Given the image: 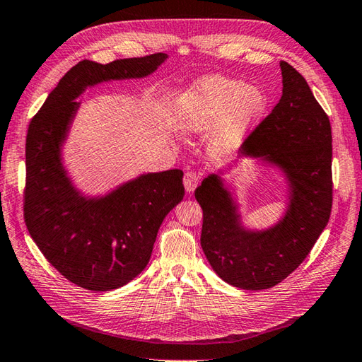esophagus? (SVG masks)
Here are the masks:
<instances>
[{
    "instance_id": "1",
    "label": "esophagus",
    "mask_w": 362,
    "mask_h": 362,
    "mask_svg": "<svg viewBox=\"0 0 362 362\" xmlns=\"http://www.w3.org/2000/svg\"><path fill=\"white\" fill-rule=\"evenodd\" d=\"M201 181V177L197 173V172H185L184 175V189L185 192H193L194 189H197V185L199 184Z\"/></svg>"
}]
</instances>
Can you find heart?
Masks as SVG:
<instances>
[{
    "mask_svg": "<svg viewBox=\"0 0 362 362\" xmlns=\"http://www.w3.org/2000/svg\"><path fill=\"white\" fill-rule=\"evenodd\" d=\"M267 110L259 88L226 76H205L190 85L177 102L180 128L194 135L216 131L219 151H233L245 140Z\"/></svg>",
    "mask_w": 362,
    "mask_h": 362,
    "instance_id": "1",
    "label": "heart"
}]
</instances>
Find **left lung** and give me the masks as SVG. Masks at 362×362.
<instances>
[{
	"label": "left lung",
	"instance_id": "left-lung-1",
	"mask_svg": "<svg viewBox=\"0 0 362 362\" xmlns=\"http://www.w3.org/2000/svg\"><path fill=\"white\" fill-rule=\"evenodd\" d=\"M283 93L274 110L243 141L239 157L260 158L286 177L289 202L269 228L242 226L239 205L221 175L194 190L202 209L201 247L213 271L230 285L276 286L306 259L332 210V129L327 114L294 66L281 61Z\"/></svg>",
	"mask_w": 362,
	"mask_h": 362
}]
</instances>
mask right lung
Masks as SVG:
<instances>
[{
    "label": "right lung",
    "mask_w": 362,
    "mask_h": 362,
    "mask_svg": "<svg viewBox=\"0 0 362 362\" xmlns=\"http://www.w3.org/2000/svg\"><path fill=\"white\" fill-rule=\"evenodd\" d=\"M165 53L110 64L82 61L48 94L28 124L24 219L45 259L74 285L111 291L134 280L149 263L168 213L184 197L182 170L143 173L105 197H83L62 164V146L88 86L141 79Z\"/></svg>",
    "instance_id": "obj_1"
}]
</instances>
